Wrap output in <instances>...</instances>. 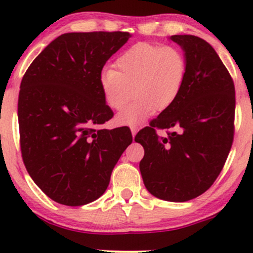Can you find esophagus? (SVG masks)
Segmentation results:
<instances>
[{
	"instance_id": "34e87169",
	"label": "esophagus",
	"mask_w": 253,
	"mask_h": 253,
	"mask_svg": "<svg viewBox=\"0 0 253 253\" xmlns=\"http://www.w3.org/2000/svg\"><path fill=\"white\" fill-rule=\"evenodd\" d=\"M138 127H130V132H132V136L134 138V136L136 135V133H138Z\"/></svg>"
}]
</instances>
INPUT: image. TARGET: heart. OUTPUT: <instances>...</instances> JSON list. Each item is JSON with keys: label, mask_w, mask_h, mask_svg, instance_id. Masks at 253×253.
Listing matches in <instances>:
<instances>
[{"label": "heart", "mask_w": 253, "mask_h": 253, "mask_svg": "<svg viewBox=\"0 0 253 253\" xmlns=\"http://www.w3.org/2000/svg\"><path fill=\"white\" fill-rule=\"evenodd\" d=\"M185 77L187 60L179 48L138 42L118 57L115 70L104 69L101 72L100 88L113 109H123L135 95L134 101L119 113L117 123L136 126L156 109L169 108L181 94Z\"/></svg>", "instance_id": "1"}]
</instances>
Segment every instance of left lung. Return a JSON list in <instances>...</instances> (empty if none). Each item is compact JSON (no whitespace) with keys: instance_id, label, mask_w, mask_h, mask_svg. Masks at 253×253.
Listing matches in <instances>:
<instances>
[{"instance_id":"1","label":"left lung","mask_w":253,"mask_h":253,"mask_svg":"<svg viewBox=\"0 0 253 253\" xmlns=\"http://www.w3.org/2000/svg\"><path fill=\"white\" fill-rule=\"evenodd\" d=\"M169 39L184 52V85L175 102L134 140L145 151L139 169L149 193L165 201L185 202L210 189L221 172L233 141L236 90L207 42L188 34ZM155 128L173 132L159 138Z\"/></svg>"}]
</instances>
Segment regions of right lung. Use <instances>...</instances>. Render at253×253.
<instances>
[{
	"label": "right lung",
	"mask_w": 253,
	"mask_h": 253,
	"mask_svg": "<svg viewBox=\"0 0 253 253\" xmlns=\"http://www.w3.org/2000/svg\"><path fill=\"white\" fill-rule=\"evenodd\" d=\"M127 32L65 33L26 71L17 103L20 145L34 183L60 205L83 206L106 191L132 143L128 127L103 129L113 117L100 88L107 60Z\"/></svg>",
	"instance_id": "add662e5"
}]
</instances>
